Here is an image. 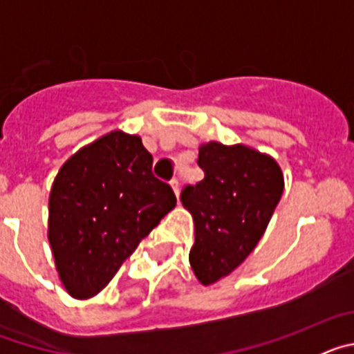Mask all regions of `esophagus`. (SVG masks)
<instances>
[{
    "mask_svg": "<svg viewBox=\"0 0 354 354\" xmlns=\"http://www.w3.org/2000/svg\"><path fill=\"white\" fill-rule=\"evenodd\" d=\"M170 184H171V189H174L175 195L179 196V180H177V179H171Z\"/></svg>",
    "mask_w": 354,
    "mask_h": 354,
    "instance_id": "1",
    "label": "esophagus"
}]
</instances>
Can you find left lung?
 Wrapping results in <instances>:
<instances>
[{"label":"left lung","mask_w":354,"mask_h":354,"mask_svg":"<svg viewBox=\"0 0 354 354\" xmlns=\"http://www.w3.org/2000/svg\"><path fill=\"white\" fill-rule=\"evenodd\" d=\"M204 179L183 189L195 245L189 264L202 286L232 273L261 241L283 193V174L271 156L246 145L202 143Z\"/></svg>","instance_id":"8db88e82"}]
</instances>
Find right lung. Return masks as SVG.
Masks as SVG:
<instances>
[{"label":"right lung","instance_id":"add662e5","mask_svg":"<svg viewBox=\"0 0 354 354\" xmlns=\"http://www.w3.org/2000/svg\"><path fill=\"white\" fill-rule=\"evenodd\" d=\"M177 204L152 175L142 138L111 131L64 162L49 193L48 239L72 298L104 289L140 241Z\"/></svg>","mask_w":354,"mask_h":354}]
</instances>
